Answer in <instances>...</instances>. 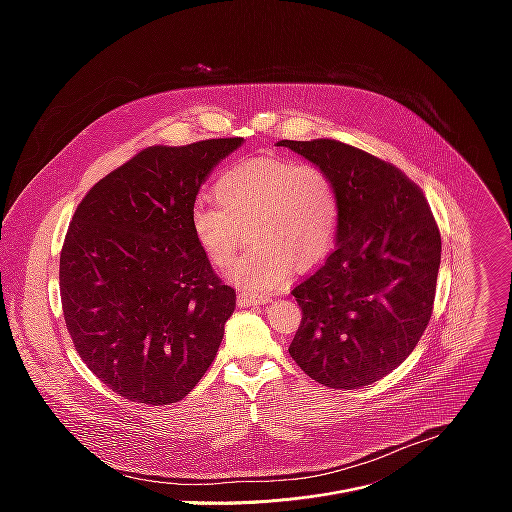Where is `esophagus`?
<instances>
[{
	"mask_svg": "<svg viewBox=\"0 0 512 512\" xmlns=\"http://www.w3.org/2000/svg\"><path fill=\"white\" fill-rule=\"evenodd\" d=\"M237 302L241 308H249V306L267 304V302H271V298L265 294H249V291H241V294L237 296Z\"/></svg>",
	"mask_w": 512,
	"mask_h": 512,
	"instance_id": "1",
	"label": "esophagus"
}]
</instances>
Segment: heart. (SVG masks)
Wrapping results in <instances>:
<instances>
[{
	"label": "heart",
	"mask_w": 512,
	"mask_h": 512,
	"mask_svg": "<svg viewBox=\"0 0 512 512\" xmlns=\"http://www.w3.org/2000/svg\"><path fill=\"white\" fill-rule=\"evenodd\" d=\"M216 206L190 210V233L216 269H229L247 231L251 247L233 267L251 291L281 287L294 267L306 271L334 245L340 204L326 170L277 156L237 162L214 184Z\"/></svg>",
	"instance_id": "1"
}]
</instances>
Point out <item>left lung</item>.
I'll return each mask as SVG.
<instances>
[{
  "label": "left lung",
  "mask_w": 512,
  "mask_h": 512,
  "mask_svg": "<svg viewBox=\"0 0 512 512\" xmlns=\"http://www.w3.org/2000/svg\"><path fill=\"white\" fill-rule=\"evenodd\" d=\"M279 145L326 170L340 204L334 251L291 289L302 324L289 354L324 387H367L399 367L429 324L440 229L393 164L338 139Z\"/></svg>",
  "instance_id": "left-lung-1"
}]
</instances>
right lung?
Returning a JSON list of instances; mask_svg holds the SVG:
<instances>
[{
    "instance_id": "1",
    "label": "right lung",
    "mask_w": 512,
    "mask_h": 512,
    "mask_svg": "<svg viewBox=\"0 0 512 512\" xmlns=\"http://www.w3.org/2000/svg\"><path fill=\"white\" fill-rule=\"evenodd\" d=\"M243 137L152 145L99 180L72 216L60 251L68 334L117 395L170 405L204 377L235 312V289L190 233L210 170Z\"/></svg>"
}]
</instances>
